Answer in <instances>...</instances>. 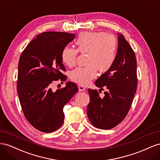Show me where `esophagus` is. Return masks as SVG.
<instances>
[{"instance_id": "34e87169", "label": "esophagus", "mask_w": 160, "mask_h": 160, "mask_svg": "<svg viewBox=\"0 0 160 160\" xmlns=\"http://www.w3.org/2000/svg\"><path fill=\"white\" fill-rule=\"evenodd\" d=\"M78 90H79V91H80V92H82V91H84V90H85V89H86V88L84 87V86L78 85Z\"/></svg>"}]
</instances>
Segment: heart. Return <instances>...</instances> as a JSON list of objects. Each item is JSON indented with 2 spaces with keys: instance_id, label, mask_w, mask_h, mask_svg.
Instances as JSON below:
<instances>
[{
  "instance_id": "obj_1",
  "label": "heart",
  "mask_w": 160,
  "mask_h": 160,
  "mask_svg": "<svg viewBox=\"0 0 160 160\" xmlns=\"http://www.w3.org/2000/svg\"><path fill=\"white\" fill-rule=\"evenodd\" d=\"M76 44L78 50L66 46L61 58L63 63L68 67L76 65L78 52L88 53L86 67H79L70 72L72 81L80 85H87L97 78L98 70L101 73L108 72L115 63L117 53V41L112 34L104 32H83L78 37Z\"/></svg>"
}]
</instances>
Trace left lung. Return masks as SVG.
<instances>
[{
  "mask_svg": "<svg viewBox=\"0 0 160 160\" xmlns=\"http://www.w3.org/2000/svg\"><path fill=\"white\" fill-rule=\"evenodd\" d=\"M118 34L117 58L112 67L96 80L98 88L105 87L101 98L97 90L88 89L90 100L87 115L95 127L111 129L124 119L133 102L138 85L137 60L133 49L122 34Z\"/></svg>",
  "mask_w": 160,
  "mask_h": 160,
  "instance_id": "8db88e82",
  "label": "left lung"
}]
</instances>
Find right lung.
Wrapping results in <instances>:
<instances>
[{"label":"right lung","instance_id":"right-lung-1","mask_svg":"<svg viewBox=\"0 0 160 160\" xmlns=\"http://www.w3.org/2000/svg\"><path fill=\"white\" fill-rule=\"evenodd\" d=\"M75 35L44 32L30 42L19 58L17 88L21 106L30 124L44 133L62 126L63 107L78 90L72 82L56 92L51 88L54 81L66 80L61 54Z\"/></svg>","mask_w":160,"mask_h":160}]
</instances>
